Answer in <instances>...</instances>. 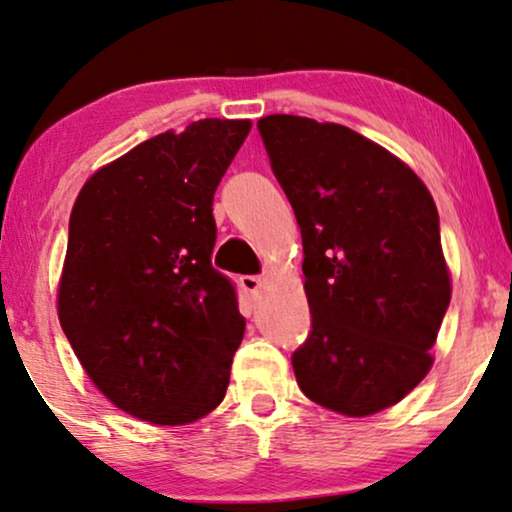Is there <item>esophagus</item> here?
<instances>
[{
    "label": "esophagus",
    "mask_w": 512,
    "mask_h": 512,
    "mask_svg": "<svg viewBox=\"0 0 512 512\" xmlns=\"http://www.w3.org/2000/svg\"><path fill=\"white\" fill-rule=\"evenodd\" d=\"M262 283H264V281H262L260 276H241V288L245 290V293H250V295L260 293Z\"/></svg>",
    "instance_id": "obj_1"
}]
</instances>
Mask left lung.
Returning a JSON list of instances; mask_svg holds the SVG:
<instances>
[{"label":"left lung","instance_id":"left-lung-1","mask_svg":"<svg viewBox=\"0 0 512 512\" xmlns=\"http://www.w3.org/2000/svg\"><path fill=\"white\" fill-rule=\"evenodd\" d=\"M257 127L302 231L312 333L293 354L297 385L349 418L390 409L432 368L451 300L435 200L345 125L278 113Z\"/></svg>","mask_w":512,"mask_h":512}]
</instances>
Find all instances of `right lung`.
Returning a JSON list of instances; mask_svg holds the SVG:
<instances>
[{
	"mask_svg": "<svg viewBox=\"0 0 512 512\" xmlns=\"http://www.w3.org/2000/svg\"><path fill=\"white\" fill-rule=\"evenodd\" d=\"M250 120L205 118L134 146L84 181L70 212L58 321L103 397L151 425L222 404L245 319L212 269V198Z\"/></svg>",
	"mask_w": 512,
	"mask_h": 512,
	"instance_id": "add662e5",
	"label": "right lung"
}]
</instances>
